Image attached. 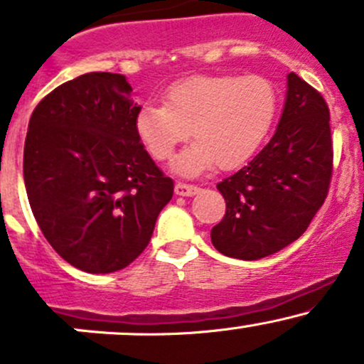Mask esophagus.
Returning a JSON list of instances; mask_svg holds the SVG:
<instances>
[{"instance_id":"obj_1","label":"esophagus","mask_w":364,"mask_h":364,"mask_svg":"<svg viewBox=\"0 0 364 364\" xmlns=\"http://www.w3.org/2000/svg\"><path fill=\"white\" fill-rule=\"evenodd\" d=\"M174 192H176V196L192 197V196H196V193H199L200 188L196 185H186V183H176Z\"/></svg>"}]
</instances>
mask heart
Instances as JSON below:
<instances>
[{"mask_svg":"<svg viewBox=\"0 0 364 364\" xmlns=\"http://www.w3.org/2000/svg\"><path fill=\"white\" fill-rule=\"evenodd\" d=\"M277 90L260 75H196L165 91V105L146 104L135 116V132L149 155L165 161L190 137L176 160L179 174L197 176L213 164L234 168L247 161L273 127Z\"/></svg>","mask_w":364,"mask_h":364,"instance_id":"1","label":"heart"}]
</instances>
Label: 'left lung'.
I'll return each instance as SVG.
<instances>
[{"label": "left lung", "mask_w": 364, "mask_h": 364, "mask_svg": "<svg viewBox=\"0 0 364 364\" xmlns=\"http://www.w3.org/2000/svg\"><path fill=\"white\" fill-rule=\"evenodd\" d=\"M333 172L329 109L318 91L287 75L284 111L271 141L216 185L225 216L211 229L220 253L257 260L296 241L324 204Z\"/></svg>", "instance_id": "obj_1"}]
</instances>
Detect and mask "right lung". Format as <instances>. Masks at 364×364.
<instances>
[{"label":"right lung","instance_id":"add662e5","mask_svg":"<svg viewBox=\"0 0 364 364\" xmlns=\"http://www.w3.org/2000/svg\"><path fill=\"white\" fill-rule=\"evenodd\" d=\"M139 109L127 77L91 72L50 91L29 119V205L50 247L86 273L134 262L174 193L135 132Z\"/></svg>","mask_w":364,"mask_h":364}]
</instances>
